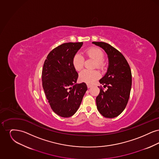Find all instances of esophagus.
<instances>
[{
  "mask_svg": "<svg viewBox=\"0 0 159 159\" xmlns=\"http://www.w3.org/2000/svg\"><path fill=\"white\" fill-rule=\"evenodd\" d=\"M87 86H88V88H91V87L92 86V85L90 84H87Z\"/></svg>",
  "mask_w": 159,
  "mask_h": 159,
  "instance_id": "esophagus-1",
  "label": "esophagus"
}]
</instances>
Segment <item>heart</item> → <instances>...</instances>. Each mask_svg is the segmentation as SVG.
Listing matches in <instances>:
<instances>
[{"label":"heart","mask_w":159,"mask_h":159,"mask_svg":"<svg viewBox=\"0 0 159 159\" xmlns=\"http://www.w3.org/2000/svg\"><path fill=\"white\" fill-rule=\"evenodd\" d=\"M84 54L86 57L91 58L96 61L95 63L97 68H101L102 67L103 64L102 61L104 59V54L99 49L91 48L86 50ZM73 65L77 71H80L83 68L84 58L80 53H77L74 56L73 59ZM100 76V73L97 70L89 71L84 70L80 73L79 79L82 82L92 83L98 79Z\"/></svg>","instance_id":"b5f03b06"}]
</instances>
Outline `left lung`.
Instances as JSON below:
<instances>
[{
    "label": "left lung",
    "mask_w": 159,
    "mask_h": 159,
    "mask_svg": "<svg viewBox=\"0 0 159 159\" xmlns=\"http://www.w3.org/2000/svg\"><path fill=\"white\" fill-rule=\"evenodd\" d=\"M102 48L107 54L108 67L99 83L107 87L101 88L96 98L99 112L107 118H114L123 112L128 104L132 86V73L124 56L112 46L102 42H93Z\"/></svg>",
    "instance_id": "1"
}]
</instances>
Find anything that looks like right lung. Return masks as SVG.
<instances>
[{
    "instance_id": "add662e5",
    "label": "right lung",
    "mask_w": 159,
    "mask_h": 159,
    "mask_svg": "<svg viewBox=\"0 0 159 159\" xmlns=\"http://www.w3.org/2000/svg\"><path fill=\"white\" fill-rule=\"evenodd\" d=\"M83 42L65 43L54 48L45 61L42 86L53 111L62 117L76 113L88 88L85 83L76 84L78 73L73 59Z\"/></svg>"
}]
</instances>
